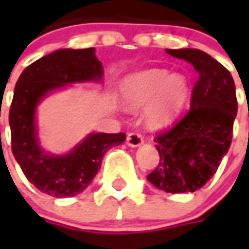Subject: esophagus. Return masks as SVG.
<instances>
[{"label":"esophagus","instance_id":"esophagus-1","mask_svg":"<svg viewBox=\"0 0 249 249\" xmlns=\"http://www.w3.org/2000/svg\"><path fill=\"white\" fill-rule=\"evenodd\" d=\"M126 144L132 148H137V146H141L144 144V139L139 133H129L126 136Z\"/></svg>","mask_w":249,"mask_h":249}]
</instances>
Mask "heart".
<instances>
[{
    "mask_svg": "<svg viewBox=\"0 0 249 249\" xmlns=\"http://www.w3.org/2000/svg\"><path fill=\"white\" fill-rule=\"evenodd\" d=\"M120 97L126 108L146 109L152 128H167L183 112L189 98V81L183 73L152 68L126 76L120 84Z\"/></svg>",
    "mask_w": 249,
    "mask_h": 249,
    "instance_id": "1",
    "label": "heart"
}]
</instances>
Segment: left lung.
Returning a JSON list of instances; mask_svg holds the SVG:
<instances>
[{
  "label": "left lung",
  "mask_w": 249,
  "mask_h": 249,
  "mask_svg": "<svg viewBox=\"0 0 249 249\" xmlns=\"http://www.w3.org/2000/svg\"><path fill=\"white\" fill-rule=\"evenodd\" d=\"M197 73L191 110L155 139L160 162L146 178L168 193L195 192L213 176L230 149L237 113L235 81L213 57L198 49H165Z\"/></svg>",
  "instance_id": "obj_1"
}]
</instances>
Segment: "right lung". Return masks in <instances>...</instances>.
I'll list each match as a JSON object with an SVG mask.
<instances>
[{"label": "right lung", "mask_w": 249, "mask_h": 249, "mask_svg": "<svg viewBox=\"0 0 249 249\" xmlns=\"http://www.w3.org/2000/svg\"><path fill=\"white\" fill-rule=\"evenodd\" d=\"M103 77L94 48L58 49L21 73L9 112L12 151L26 178L41 192L61 198L84 192L100 171L104 155L125 141L124 133H88L66 153H52L41 145L38 105L69 85L101 84Z\"/></svg>", "instance_id": "add662e5"}]
</instances>
